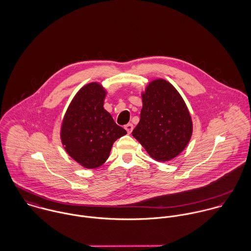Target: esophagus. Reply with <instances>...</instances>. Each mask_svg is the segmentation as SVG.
Returning <instances> with one entry per match:
<instances>
[{
  "mask_svg": "<svg viewBox=\"0 0 251 251\" xmlns=\"http://www.w3.org/2000/svg\"><path fill=\"white\" fill-rule=\"evenodd\" d=\"M125 128H126V130L127 131V133L129 134V133H131V131L133 130V125H132V124H127V125L125 126Z\"/></svg>",
  "mask_w": 251,
  "mask_h": 251,
  "instance_id": "1",
  "label": "esophagus"
}]
</instances>
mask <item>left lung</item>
Returning a JSON list of instances; mask_svg holds the SVG:
<instances>
[{
    "mask_svg": "<svg viewBox=\"0 0 251 251\" xmlns=\"http://www.w3.org/2000/svg\"><path fill=\"white\" fill-rule=\"evenodd\" d=\"M140 122L132 135L155 160L176 157L189 142L192 121L177 90L167 81L151 82L142 95Z\"/></svg>",
    "mask_w": 251,
    "mask_h": 251,
    "instance_id": "1",
    "label": "left lung"
}]
</instances>
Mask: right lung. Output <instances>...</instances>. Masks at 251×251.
Returning <instances> with one entry per match:
<instances>
[{
	"instance_id": "add662e5",
	"label": "right lung",
	"mask_w": 251,
	"mask_h": 251,
	"mask_svg": "<svg viewBox=\"0 0 251 251\" xmlns=\"http://www.w3.org/2000/svg\"><path fill=\"white\" fill-rule=\"evenodd\" d=\"M105 91L98 83L83 87L65 115L61 138L67 152L86 168L102 165L113 143L126 134L103 108Z\"/></svg>"
}]
</instances>
